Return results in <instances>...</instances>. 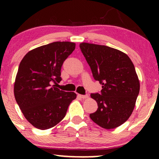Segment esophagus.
I'll list each match as a JSON object with an SVG mask.
<instances>
[{
  "instance_id": "34e87169",
  "label": "esophagus",
  "mask_w": 159,
  "mask_h": 159,
  "mask_svg": "<svg viewBox=\"0 0 159 159\" xmlns=\"http://www.w3.org/2000/svg\"><path fill=\"white\" fill-rule=\"evenodd\" d=\"M78 96H79L80 98H82V99H84V98H88V95H78Z\"/></svg>"
}]
</instances>
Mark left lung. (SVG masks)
Wrapping results in <instances>:
<instances>
[{"label":"left lung","instance_id":"1","mask_svg":"<svg viewBox=\"0 0 159 159\" xmlns=\"http://www.w3.org/2000/svg\"><path fill=\"white\" fill-rule=\"evenodd\" d=\"M80 48L96 81L101 93H91L97 111L92 120L104 129H114L131 116L140 92V82L133 63L127 54L106 45L80 43Z\"/></svg>","mask_w":159,"mask_h":159}]
</instances>
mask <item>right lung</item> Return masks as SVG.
I'll return each instance as SVG.
<instances>
[{
    "instance_id": "1",
    "label": "right lung",
    "mask_w": 159,
    "mask_h": 159,
    "mask_svg": "<svg viewBox=\"0 0 159 159\" xmlns=\"http://www.w3.org/2000/svg\"><path fill=\"white\" fill-rule=\"evenodd\" d=\"M75 49L71 42H53L28 52L19 66L14 96L26 119L40 129L54 127L64 118L74 92L56 88L61 81L63 63Z\"/></svg>"
}]
</instances>
